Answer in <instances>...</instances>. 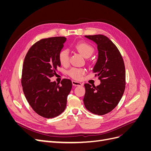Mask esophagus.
I'll list each match as a JSON object with an SVG mask.
<instances>
[{"label":"esophagus","mask_w":151,"mask_h":151,"mask_svg":"<svg viewBox=\"0 0 151 151\" xmlns=\"http://www.w3.org/2000/svg\"><path fill=\"white\" fill-rule=\"evenodd\" d=\"M72 83L73 86H80L83 85V83H80V82H78V81H72Z\"/></svg>","instance_id":"obj_1"}]
</instances>
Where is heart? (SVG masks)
<instances>
[{"label": "heart", "instance_id": "heart-1", "mask_svg": "<svg viewBox=\"0 0 151 151\" xmlns=\"http://www.w3.org/2000/svg\"><path fill=\"white\" fill-rule=\"evenodd\" d=\"M77 51L86 57L88 58L94 52V48L92 45L86 42H79L74 45ZM58 60L63 66H67L69 63V53L67 50H62L58 53ZM86 72L85 69L82 68L73 67L68 70V74L74 79H80Z\"/></svg>", "mask_w": 151, "mask_h": 151}]
</instances>
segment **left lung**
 I'll list each match as a JSON object with an SVG mask.
<instances>
[{
    "label": "left lung",
    "instance_id": "left-lung-1",
    "mask_svg": "<svg viewBox=\"0 0 151 151\" xmlns=\"http://www.w3.org/2000/svg\"><path fill=\"white\" fill-rule=\"evenodd\" d=\"M97 45L98 60L93 68L101 84L98 86L85 84L83 99L86 108L98 115L112 111L120 101L125 88V68L119 50L106 36H85Z\"/></svg>",
    "mask_w": 151,
    "mask_h": 151
}]
</instances>
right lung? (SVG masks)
<instances>
[{
	"instance_id": "right-lung-1",
	"label": "right lung",
	"mask_w": 151,
	"mask_h": 151,
	"mask_svg": "<svg viewBox=\"0 0 151 151\" xmlns=\"http://www.w3.org/2000/svg\"><path fill=\"white\" fill-rule=\"evenodd\" d=\"M65 41L63 36L40 40L29 48L22 65L21 84L25 97L33 110L46 118L63 112L72 89L70 79H62L60 84L50 79L60 67L58 53Z\"/></svg>"
}]
</instances>
